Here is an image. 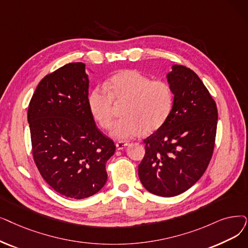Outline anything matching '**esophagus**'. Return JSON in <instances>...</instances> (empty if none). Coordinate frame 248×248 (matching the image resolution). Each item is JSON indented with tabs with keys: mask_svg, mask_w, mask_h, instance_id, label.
<instances>
[{
	"mask_svg": "<svg viewBox=\"0 0 248 248\" xmlns=\"http://www.w3.org/2000/svg\"><path fill=\"white\" fill-rule=\"evenodd\" d=\"M127 145H128V144H127L126 142H124V141H122V142H118V143H116V144H115V146H116V149H117V150H123V149H124V148H125Z\"/></svg>",
	"mask_w": 248,
	"mask_h": 248,
	"instance_id": "34e87169",
	"label": "esophagus"
}]
</instances>
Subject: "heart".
<instances>
[{"mask_svg": "<svg viewBox=\"0 0 248 248\" xmlns=\"http://www.w3.org/2000/svg\"><path fill=\"white\" fill-rule=\"evenodd\" d=\"M105 89L95 88L88 95V108L102 128H109L113 120V100L127 101L124 115L111 128L116 140H128L145 131L154 132L164 124L170 113L173 94L168 83L152 81L135 70L114 75L105 83Z\"/></svg>", "mask_w": 248, "mask_h": 248, "instance_id": "obj_1", "label": "heart"}]
</instances>
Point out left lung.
Instances as JSON below:
<instances>
[{"label":"left lung","instance_id":"1","mask_svg":"<svg viewBox=\"0 0 248 248\" xmlns=\"http://www.w3.org/2000/svg\"><path fill=\"white\" fill-rule=\"evenodd\" d=\"M174 95L172 108L157 132L144 140L139 165L144 187L160 197H175L190 188L206 171L217 132V105L192 70L173 64L166 75Z\"/></svg>","mask_w":248,"mask_h":248}]
</instances>
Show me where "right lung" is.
<instances>
[{
	"mask_svg": "<svg viewBox=\"0 0 248 248\" xmlns=\"http://www.w3.org/2000/svg\"><path fill=\"white\" fill-rule=\"evenodd\" d=\"M85 63L71 62L46 75L29 103L32 154L41 176L60 195L81 200L105 185V165L115 145L88 108Z\"/></svg>",
	"mask_w": 248,
	"mask_h": 248,
	"instance_id": "right-lung-1",
	"label": "right lung"
}]
</instances>
